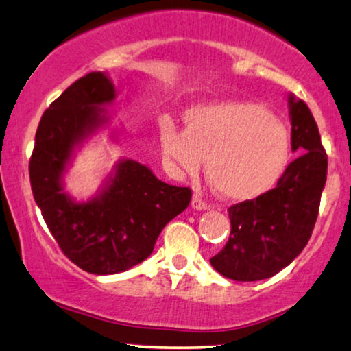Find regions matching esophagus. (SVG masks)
Returning a JSON list of instances; mask_svg holds the SVG:
<instances>
[{"label": "esophagus", "mask_w": 351, "mask_h": 351, "mask_svg": "<svg viewBox=\"0 0 351 351\" xmlns=\"http://www.w3.org/2000/svg\"><path fill=\"white\" fill-rule=\"evenodd\" d=\"M192 208L197 210V211H202V210H208L210 205L206 204V202H204V199H202L200 194H194V197H192V202H191Z\"/></svg>", "instance_id": "esophagus-1"}]
</instances>
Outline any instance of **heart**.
Masks as SVG:
<instances>
[{
  "label": "heart",
  "instance_id": "1",
  "mask_svg": "<svg viewBox=\"0 0 351 351\" xmlns=\"http://www.w3.org/2000/svg\"><path fill=\"white\" fill-rule=\"evenodd\" d=\"M184 121L186 128L162 122V152L176 170L189 175L200 170L206 157V178L223 199L253 200L272 189L288 167V127L259 103L199 105Z\"/></svg>",
  "mask_w": 351,
  "mask_h": 351
}]
</instances>
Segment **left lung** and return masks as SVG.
Returning a JSON list of instances; mask_svg holds the SVG:
<instances>
[{
    "mask_svg": "<svg viewBox=\"0 0 351 351\" xmlns=\"http://www.w3.org/2000/svg\"><path fill=\"white\" fill-rule=\"evenodd\" d=\"M291 147L299 157L286 167L276 187L232 205L230 237L210 259L215 270L235 281L270 278L308 243L328 175V156L308 106L288 97Z\"/></svg>",
    "mask_w": 351,
    "mask_h": 351,
    "instance_id": "1",
    "label": "left lung"
}]
</instances>
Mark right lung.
<instances>
[{"label": "right lung", "mask_w": 351, "mask_h": 351, "mask_svg": "<svg viewBox=\"0 0 351 351\" xmlns=\"http://www.w3.org/2000/svg\"><path fill=\"white\" fill-rule=\"evenodd\" d=\"M114 98L106 73L73 82L44 111L29 159L33 197L49 230L68 259L95 275L124 272L149 258L162 229L192 197L189 187L167 184L132 159L117 162L87 202L65 191L63 175L76 149L110 122L105 106Z\"/></svg>", "instance_id": "right-lung-1"}]
</instances>
